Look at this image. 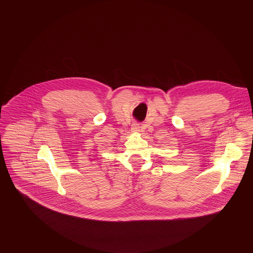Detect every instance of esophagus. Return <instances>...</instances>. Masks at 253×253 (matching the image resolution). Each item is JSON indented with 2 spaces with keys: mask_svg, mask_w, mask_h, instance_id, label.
<instances>
[{
  "mask_svg": "<svg viewBox=\"0 0 253 253\" xmlns=\"http://www.w3.org/2000/svg\"><path fill=\"white\" fill-rule=\"evenodd\" d=\"M131 129H132L133 132H139V131H140V126H139V124H137V123H133Z\"/></svg>",
  "mask_w": 253,
  "mask_h": 253,
  "instance_id": "obj_1",
  "label": "esophagus"
}]
</instances>
